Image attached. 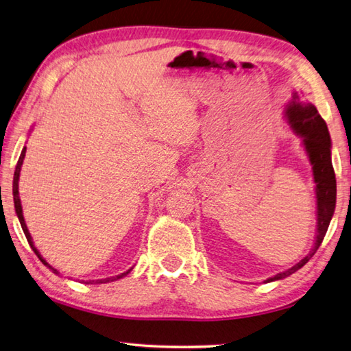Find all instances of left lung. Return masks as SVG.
Segmentation results:
<instances>
[{
	"instance_id": "1",
	"label": "left lung",
	"mask_w": 351,
	"mask_h": 351,
	"mask_svg": "<svg viewBox=\"0 0 351 351\" xmlns=\"http://www.w3.org/2000/svg\"><path fill=\"white\" fill-rule=\"evenodd\" d=\"M285 117L289 119V124L295 130L296 135L302 138V144L310 158L311 169H313L317 206L316 241L311 252L302 261H299L291 269L269 278L265 282L279 281V279L290 276L291 273L298 271L301 267L308 263L310 258L313 256L322 244L336 207V178L333 164H331V141L326 121L317 113V109L313 104L299 99L298 93H293V99L289 107H287Z\"/></svg>"
}]
</instances>
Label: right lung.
I'll return each mask as SVG.
<instances>
[{
    "instance_id": "right-lung-1",
    "label": "right lung",
    "mask_w": 351,
    "mask_h": 351,
    "mask_svg": "<svg viewBox=\"0 0 351 351\" xmlns=\"http://www.w3.org/2000/svg\"><path fill=\"white\" fill-rule=\"evenodd\" d=\"M24 156H25V147H24V149H23V152H21L20 159H18L16 167H15V175H14V202H15V212H16L18 219H20V224H21V227H23V232H24V234H25V238H27V242H29V245L32 247V250L35 252V254H36L38 258L41 259V263H43L44 265H47L49 269L55 273V275H60V271H58V270L53 269V267L50 265V264H47V263H46V259H43V256L40 254V252H38V248L34 245V241H32V237H30V233H29V230H27V226H25V221H24V216H23L21 199H20V192H18V181H20V171H21V165H23V161H24ZM130 270H132V269H129V270L124 271V273H121V275L112 276V278L98 279V281H88V284H92V282H95V284H106V282L118 281V279H121V278H124V276L129 275Z\"/></svg>"
}]
</instances>
